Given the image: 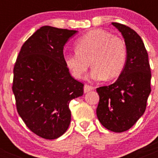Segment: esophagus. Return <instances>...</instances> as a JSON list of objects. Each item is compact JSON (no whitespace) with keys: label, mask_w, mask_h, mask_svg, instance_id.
<instances>
[{"label":"esophagus","mask_w":158,"mask_h":158,"mask_svg":"<svg viewBox=\"0 0 158 158\" xmlns=\"http://www.w3.org/2000/svg\"><path fill=\"white\" fill-rule=\"evenodd\" d=\"M93 89H94V87L92 85H85V86H84V92H85V93H88V92L89 91H92Z\"/></svg>","instance_id":"obj_1"}]
</instances>
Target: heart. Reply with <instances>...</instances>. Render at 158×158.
<instances>
[{
    "label": "heart",
    "instance_id": "obj_1",
    "mask_svg": "<svg viewBox=\"0 0 158 158\" xmlns=\"http://www.w3.org/2000/svg\"><path fill=\"white\" fill-rule=\"evenodd\" d=\"M75 51L65 54L64 61L77 79L83 77L91 63V79L114 80L122 73L127 59L124 40L103 29L92 30L78 39Z\"/></svg>",
    "mask_w": 158,
    "mask_h": 158
}]
</instances>
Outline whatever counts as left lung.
<instances>
[{
    "label": "left lung",
    "instance_id": "1",
    "mask_svg": "<svg viewBox=\"0 0 158 158\" xmlns=\"http://www.w3.org/2000/svg\"><path fill=\"white\" fill-rule=\"evenodd\" d=\"M111 23L123 36L127 59L115 83L96 89L100 96L96 115L104 127L120 133L132 127L146 111L151 92V72L147 51L140 36L126 25Z\"/></svg>",
    "mask_w": 158,
    "mask_h": 158
}]
</instances>
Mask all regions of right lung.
<instances>
[{"instance_id":"obj_1","label":"right lung","mask_w":158,"mask_h":158,"mask_svg":"<svg viewBox=\"0 0 158 158\" xmlns=\"http://www.w3.org/2000/svg\"><path fill=\"white\" fill-rule=\"evenodd\" d=\"M76 31L43 26L22 46L13 69L12 92L18 114L34 134L55 139L71 120L69 102L84 93L71 77L64 45Z\"/></svg>"}]
</instances>
